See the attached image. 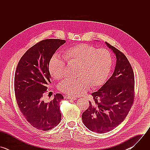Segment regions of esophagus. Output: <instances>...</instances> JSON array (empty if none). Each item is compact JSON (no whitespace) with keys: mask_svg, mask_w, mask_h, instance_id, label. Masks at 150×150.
Masks as SVG:
<instances>
[{"mask_svg":"<svg viewBox=\"0 0 150 150\" xmlns=\"http://www.w3.org/2000/svg\"><path fill=\"white\" fill-rule=\"evenodd\" d=\"M65 98L67 99H69V100L71 99V100H75L77 99V98L75 97H72V96H68V95L65 96Z\"/></svg>","mask_w":150,"mask_h":150,"instance_id":"esophagus-1","label":"esophagus"}]
</instances>
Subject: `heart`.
I'll list each match as a JSON object with an SVG mask.
<instances>
[{
    "label": "heart",
    "mask_w": 150,
    "mask_h": 150,
    "mask_svg": "<svg viewBox=\"0 0 150 150\" xmlns=\"http://www.w3.org/2000/svg\"><path fill=\"white\" fill-rule=\"evenodd\" d=\"M64 59L53 56L50 60L49 69L57 80L65 77V62L78 65L74 79H67L61 83L60 91L72 96H79L86 93L90 87H98L108 78L112 66L111 53L105 49H97L92 45L79 44L63 52Z\"/></svg>",
    "instance_id": "1"
}]
</instances>
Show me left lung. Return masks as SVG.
<instances>
[{"label": "left lung", "mask_w": 150, "mask_h": 150, "mask_svg": "<svg viewBox=\"0 0 150 150\" xmlns=\"http://www.w3.org/2000/svg\"><path fill=\"white\" fill-rule=\"evenodd\" d=\"M116 56L114 72L98 91L91 94L94 101L82 115L83 124L98 134L110 131L127 116L134 103L135 78L133 69L125 55L105 42Z\"/></svg>", "instance_id": "8db88e82"}]
</instances>
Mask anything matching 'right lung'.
I'll return each instance as SVG.
<instances>
[{
    "label": "right lung",
    "instance_id": "obj_1",
    "mask_svg": "<svg viewBox=\"0 0 150 150\" xmlns=\"http://www.w3.org/2000/svg\"><path fill=\"white\" fill-rule=\"evenodd\" d=\"M66 41L42 40L30 48L19 60L15 71L14 90L19 110L28 123L41 131H49L61 120L59 109L61 94L50 102L42 97L51 83L49 64L53 55Z\"/></svg>",
    "mask_w": 150,
    "mask_h": 150
}]
</instances>
